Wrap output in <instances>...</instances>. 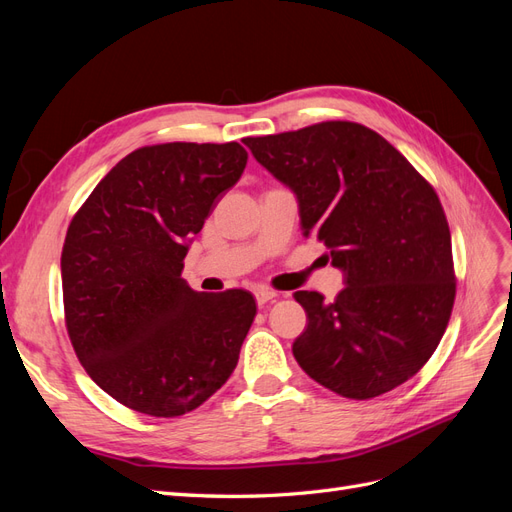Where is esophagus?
<instances>
[{
  "label": "esophagus",
  "instance_id": "34e87169",
  "mask_svg": "<svg viewBox=\"0 0 512 512\" xmlns=\"http://www.w3.org/2000/svg\"><path fill=\"white\" fill-rule=\"evenodd\" d=\"M254 297H256L258 305H265V303L273 301L277 294L273 290H269V288H258V290H254Z\"/></svg>",
  "mask_w": 512,
  "mask_h": 512
}]
</instances>
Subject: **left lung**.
Segmentation results:
<instances>
[{"mask_svg":"<svg viewBox=\"0 0 512 512\" xmlns=\"http://www.w3.org/2000/svg\"><path fill=\"white\" fill-rule=\"evenodd\" d=\"M243 143L297 196L303 237L327 245L344 271L346 288L331 303L294 292L307 314L294 359L348 399L410 380L438 348L455 303L451 230L436 190L361 123L322 121Z\"/></svg>","mask_w":512,"mask_h":512,"instance_id":"8db88e82","label":"left lung"}]
</instances>
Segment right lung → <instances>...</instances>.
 <instances>
[{
  "label": "right lung",
  "mask_w": 512,
  "mask_h": 512,
  "mask_svg": "<svg viewBox=\"0 0 512 512\" xmlns=\"http://www.w3.org/2000/svg\"><path fill=\"white\" fill-rule=\"evenodd\" d=\"M247 164L239 143H164L117 162L70 222L66 327L81 365L119 404L173 418L230 378L256 316L247 290L196 292L192 237Z\"/></svg>",
  "instance_id": "right-lung-1"
}]
</instances>
